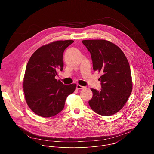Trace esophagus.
<instances>
[{
    "mask_svg": "<svg viewBox=\"0 0 154 154\" xmlns=\"http://www.w3.org/2000/svg\"><path fill=\"white\" fill-rule=\"evenodd\" d=\"M85 86H82V85H80L79 84H77V86H76V88H77V90H81V89H83V88H85Z\"/></svg>",
    "mask_w": 154,
    "mask_h": 154,
    "instance_id": "1",
    "label": "esophagus"
}]
</instances>
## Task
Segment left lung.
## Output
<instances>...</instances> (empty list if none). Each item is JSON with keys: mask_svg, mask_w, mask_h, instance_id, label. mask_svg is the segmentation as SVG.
I'll return each instance as SVG.
<instances>
[{"mask_svg": "<svg viewBox=\"0 0 154 154\" xmlns=\"http://www.w3.org/2000/svg\"><path fill=\"white\" fill-rule=\"evenodd\" d=\"M82 42L91 54L93 70L103 73L99 79L102 89H91L93 97L88 103L100 115H113L122 109L132 91L128 61L121 49L110 41L90 39Z\"/></svg>", "mask_w": 154, "mask_h": 154, "instance_id": "left-lung-1", "label": "left lung"}]
</instances>
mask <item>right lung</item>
Returning a JSON list of instances; mask_svg holds the SVG:
<instances>
[{"mask_svg":"<svg viewBox=\"0 0 154 154\" xmlns=\"http://www.w3.org/2000/svg\"><path fill=\"white\" fill-rule=\"evenodd\" d=\"M73 40L56 41L38 48L27 64L23 80L26 101L31 110L39 116H54L64 108L67 97L77 85H64L55 76L63 68L64 51Z\"/></svg>","mask_w":154,"mask_h":154,"instance_id":"add662e5","label":"right lung"}]
</instances>
